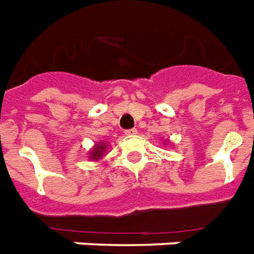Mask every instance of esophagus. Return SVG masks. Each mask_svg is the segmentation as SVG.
Segmentation results:
<instances>
[{
	"instance_id": "obj_1",
	"label": "esophagus",
	"mask_w": 254,
	"mask_h": 254,
	"mask_svg": "<svg viewBox=\"0 0 254 254\" xmlns=\"http://www.w3.org/2000/svg\"><path fill=\"white\" fill-rule=\"evenodd\" d=\"M137 133V129L131 128V129H126V135L127 136H135Z\"/></svg>"
}]
</instances>
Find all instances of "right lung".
<instances>
[{"instance_id":"right-lung-1","label":"right lung","mask_w":254,"mask_h":254,"mask_svg":"<svg viewBox=\"0 0 254 254\" xmlns=\"http://www.w3.org/2000/svg\"><path fill=\"white\" fill-rule=\"evenodd\" d=\"M105 149H106V145H105L104 142L96 144V146H94L93 150L91 152V156H89V158H91V160H100L102 156V153L105 152Z\"/></svg>"}]
</instances>
